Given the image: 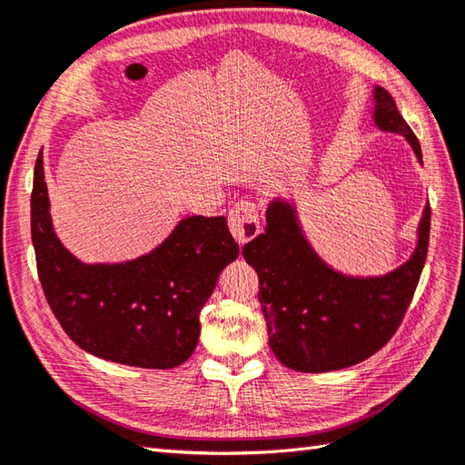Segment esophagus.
<instances>
[{
	"label": "esophagus",
	"instance_id": "34e87169",
	"mask_svg": "<svg viewBox=\"0 0 465 465\" xmlns=\"http://www.w3.org/2000/svg\"><path fill=\"white\" fill-rule=\"evenodd\" d=\"M229 229L239 244H246L261 232L259 206L251 201L236 203L229 213Z\"/></svg>",
	"mask_w": 465,
	"mask_h": 465
}]
</instances>
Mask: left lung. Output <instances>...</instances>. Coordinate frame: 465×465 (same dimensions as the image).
I'll list each match as a JSON object with an SVG mask.
<instances>
[{
	"label": "left lung",
	"instance_id": "8db88e82",
	"mask_svg": "<svg viewBox=\"0 0 465 465\" xmlns=\"http://www.w3.org/2000/svg\"><path fill=\"white\" fill-rule=\"evenodd\" d=\"M374 123L398 133L421 163L420 143L396 101L374 87ZM430 204L418 226V244L384 276H348L330 268L306 241L292 203L274 199L266 229L244 244V261L259 274V302L274 356L296 372H330L376 354L404 318L416 292L430 241Z\"/></svg>",
	"mask_w": 465,
	"mask_h": 465
}]
</instances>
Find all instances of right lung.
I'll return each instance as SVG.
<instances>
[{"label": "right lung", "instance_id": "add662e5", "mask_svg": "<svg viewBox=\"0 0 465 465\" xmlns=\"http://www.w3.org/2000/svg\"><path fill=\"white\" fill-rule=\"evenodd\" d=\"M37 274L61 328L85 352L139 368L169 370L194 352L199 314L239 244L224 216H187L157 249L135 261L85 264L54 231L37 154L31 193Z\"/></svg>", "mask_w": 465, "mask_h": 465}]
</instances>
